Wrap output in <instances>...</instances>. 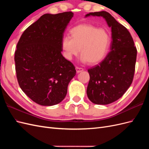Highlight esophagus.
Masks as SVG:
<instances>
[{
    "label": "esophagus",
    "instance_id": "1",
    "mask_svg": "<svg viewBox=\"0 0 149 149\" xmlns=\"http://www.w3.org/2000/svg\"><path fill=\"white\" fill-rule=\"evenodd\" d=\"M76 73H79L80 72H82L83 71V69L82 68H79V67H76Z\"/></svg>",
    "mask_w": 149,
    "mask_h": 149
}]
</instances>
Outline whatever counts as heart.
Wrapping results in <instances>:
<instances>
[{
	"label": "heart",
	"instance_id": "1",
	"mask_svg": "<svg viewBox=\"0 0 149 149\" xmlns=\"http://www.w3.org/2000/svg\"><path fill=\"white\" fill-rule=\"evenodd\" d=\"M71 37L63 38L61 47L64 55L68 60H71L79 52L83 63L88 61L95 65L101 62L107 55L111 45V36L104 30L89 24L74 26L70 30Z\"/></svg>",
	"mask_w": 149,
	"mask_h": 149
}]
</instances>
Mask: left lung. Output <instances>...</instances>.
<instances>
[{
	"instance_id": "obj_1",
	"label": "left lung",
	"mask_w": 149,
	"mask_h": 149,
	"mask_svg": "<svg viewBox=\"0 0 149 149\" xmlns=\"http://www.w3.org/2000/svg\"><path fill=\"white\" fill-rule=\"evenodd\" d=\"M102 17L111 28L110 52L101 63L88 70L90 79L86 90L89 100L106 105L117 101L132 83L137 49L131 35L124 26L106 11L85 15Z\"/></svg>"
}]
</instances>
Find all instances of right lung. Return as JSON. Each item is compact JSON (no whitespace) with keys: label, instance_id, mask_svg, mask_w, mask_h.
<instances>
[{"label":"right lung","instance_id":"obj_1","mask_svg":"<svg viewBox=\"0 0 149 149\" xmlns=\"http://www.w3.org/2000/svg\"><path fill=\"white\" fill-rule=\"evenodd\" d=\"M73 13H46L22 33L15 52L18 83L26 96L42 106L64 100L75 67L62 55L63 33Z\"/></svg>","mask_w":149,"mask_h":149}]
</instances>
